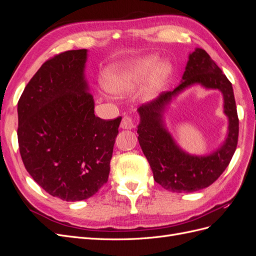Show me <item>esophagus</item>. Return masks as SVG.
I'll use <instances>...</instances> for the list:
<instances>
[{"mask_svg": "<svg viewBox=\"0 0 256 256\" xmlns=\"http://www.w3.org/2000/svg\"><path fill=\"white\" fill-rule=\"evenodd\" d=\"M134 127V120L130 118V116L126 115L124 116L122 122H120V128L122 129H132Z\"/></svg>", "mask_w": 256, "mask_h": 256, "instance_id": "34e87169", "label": "esophagus"}]
</instances>
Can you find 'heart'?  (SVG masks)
Wrapping results in <instances>:
<instances>
[{
  "label": "heart",
  "mask_w": 256,
  "mask_h": 256,
  "mask_svg": "<svg viewBox=\"0 0 256 256\" xmlns=\"http://www.w3.org/2000/svg\"><path fill=\"white\" fill-rule=\"evenodd\" d=\"M159 60L156 56H145L128 62L120 67H113L106 72L104 86L106 92L116 96H125L134 92L140 83L147 76L157 72ZM168 72L164 67L154 76L148 86L146 88V94L152 95L161 83V76Z\"/></svg>",
  "instance_id": "1"
}]
</instances>
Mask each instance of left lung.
I'll return each instance as SVG.
<instances>
[{
	"instance_id": "left-lung-1",
	"label": "left lung",
	"mask_w": 256,
	"mask_h": 256,
	"mask_svg": "<svg viewBox=\"0 0 256 256\" xmlns=\"http://www.w3.org/2000/svg\"><path fill=\"white\" fill-rule=\"evenodd\" d=\"M198 82L206 88L219 89L224 94V112L229 118L227 140L208 156H192L178 148L164 128L162 114L172 98ZM138 143L148 160L154 180L168 191L194 192L214 184L228 168L236 150L239 120L232 83L209 54L196 48L189 56L182 83L174 90L164 92L152 102L138 109Z\"/></svg>"
}]
</instances>
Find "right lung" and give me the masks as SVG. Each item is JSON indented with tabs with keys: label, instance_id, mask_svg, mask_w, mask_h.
<instances>
[{
	"label": "right lung",
	"instance_id": "add662e5",
	"mask_svg": "<svg viewBox=\"0 0 256 256\" xmlns=\"http://www.w3.org/2000/svg\"><path fill=\"white\" fill-rule=\"evenodd\" d=\"M88 50L46 60L18 102V143L26 171L52 196L86 200L108 182L122 118L102 120L84 78Z\"/></svg>",
	"mask_w": 256,
	"mask_h": 256
}]
</instances>
